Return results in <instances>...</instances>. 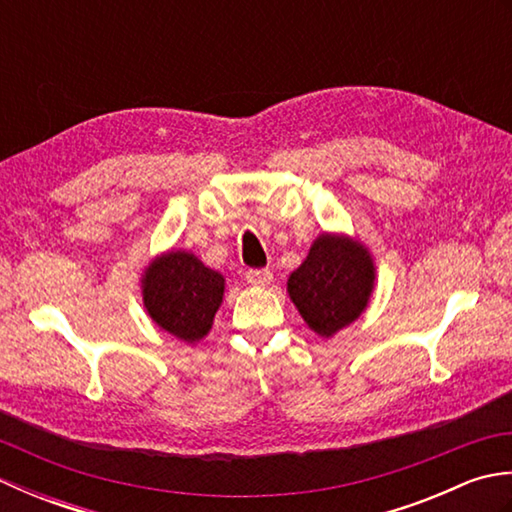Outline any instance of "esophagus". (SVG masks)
<instances>
[{"instance_id":"1","label":"esophagus","mask_w":512,"mask_h":512,"mask_svg":"<svg viewBox=\"0 0 512 512\" xmlns=\"http://www.w3.org/2000/svg\"><path fill=\"white\" fill-rule=\"evenodd\" d=\"M246 281L250 286H268L273 281V273L268 268H250L246 270Z\"/></svg>"}]
</instances>
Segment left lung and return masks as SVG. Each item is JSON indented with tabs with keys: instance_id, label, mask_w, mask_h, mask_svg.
Listing matches in <instances>:
<instances>
[{
	"instance_id": "left-lung-1",
	"label": "left lung",
	"mask_w": 512,
	"mask_h": 512,
	"mask_svg": "<svg viewBox=\"0 0 512 512\" xmlns=\"http://www.w3.org/2000/svg\"><path fill=\"white\" fill-rule=\"evenodd\" d=\"M372 288V257L358 242L336 235H321L288 279L290 299L303 321L325 339L358 319Z\"/></svg>"
}]
</instances>
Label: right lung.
I'll use <instances>...</instances> for the list:
<instances>
[{
    "label": "right lung",
    "instance_id": "right-lung-1",
    "mask_svg": "<svg viewBox=\"0 0 512 512\" xmlns=\"http://www.w3.org/2000/svg\"><path fill=\"white\" fill-rule=\"evenodd\" d=\"M224 277L184 250L158 257L145 270L143 299L162 330L193 343L209 334L222 303Z\"/></svg>",
    "mask_w": 512,
    "mask_h": 512
}]
</instances>
